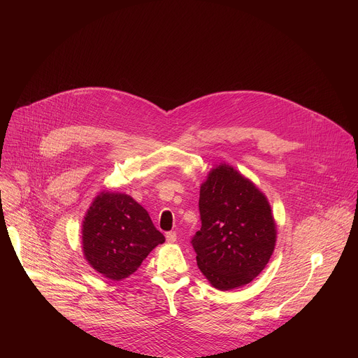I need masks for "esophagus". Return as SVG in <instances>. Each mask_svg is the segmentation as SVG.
<instances>
[{
    "instance_id": "1",
    "label": "esophagus",
    "mask_w": 358,
    "mask_h": 358,
    "mask_svg": "<svg viewBox=\"0 0 358 358\" xmlns=\"http://www.w3.org/2000/svg\"><path fill=\"white\" fill-rule=\"evenodd\" d=\"M166 239H167L169 243H174V242L177 241V234H176V231L167 232V234H166Z\"/></svg>"
}]
</instances>
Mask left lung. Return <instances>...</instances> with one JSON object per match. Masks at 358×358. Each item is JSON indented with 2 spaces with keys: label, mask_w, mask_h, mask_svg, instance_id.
Returning a JSON list of instances; mask_svg holds the SVG:
<instances>
[{
  "label": "left lung",
  "mask_w": 358,
  "mask_h": 358,
  "mask_svg": "<svg viewBox=\"0 0 358 358\" xmlns=\"http://www.w3.org/2000/svg\"><path fill=\"white\" fill-rule=\"evenodd\" d=\"M201 229L191 243L196 265L220 290L250 283L268 265L276 243L269 201L250 180L227 164L199 188Z\"/></svg>",
  "instance_id": "left-lung-1"
}]
</instances>
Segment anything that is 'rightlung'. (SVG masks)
I'll use <instances>...</instances> for the list:
<instances>
[{"instance_id":"1","label":"right lung","mask_w":358,"mask_h":358,"mask_svg":"<svg viewBox=\"0 0 358 358\" xmlns=\"http://www.w3.org/2000/svg\"><path fill=\"white\" fill-rule=\"evenodd\" d=\"M164 241L148 213L127 194L100 192L82 224L86 261L112 280L134 273L147 255Z\"/></svg>"}]
</instances>
